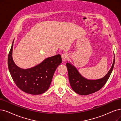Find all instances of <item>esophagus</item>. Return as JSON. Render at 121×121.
<instances>
[{"label":"esophagus","instance_id":"1","mask_svg":"<svg viewBox=\"0 0 121 121\" xmlns=\"http://www.w3.org/2000/svg\"><path fill=\"white\" fill-rule=\"evenodd\" d=\"M61 57H62V60L65 61L69 58V55L67 54V53L64 52L61 54Z\"/></svg>","mask_w":121,"mask_h":121}]
</instances>
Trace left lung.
I'll use <instances>...</instances> for the list:
<instances>
[{"label": "left lung", "instance_id": "obj_1", "mask_svg": "<svg viewBox=\"0 0 121 121\" xmlns=\"http://www.w3.org/2000/svg\"><path fill=\"white\" fill-rule=\"evenodd\" d=\"M114 63L115 56L112 67L107 74L99 79L88 80L81 76L74 66L67 62L66 65L68 71L69 83L72 89L76 93L81 95H87L98 91L107 82L112 73Z\"/></svg>", "mask_w": 121, "mask_h": 121}]
</instances>
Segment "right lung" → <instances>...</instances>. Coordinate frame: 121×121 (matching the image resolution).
Instances as JSON below:
<instances>
[{"mask_svg":"<svg viewBox=\"0 0 121 121\" xmlns=\"http://www.w3.org/2000/svg\"><path fill=\"white\" fill-rule=\"evenodd\" d=\"M12 45L8 56L9 72L19 88L31 94H41L49 89L53 75L58 65L62 62L60 55L48 57L41 64L31 69L19 68L13 60Z\"/></svg>","mask_w":121,"mask_h":121,"instance_id":"1","label":"right lung"}]
</instances>
